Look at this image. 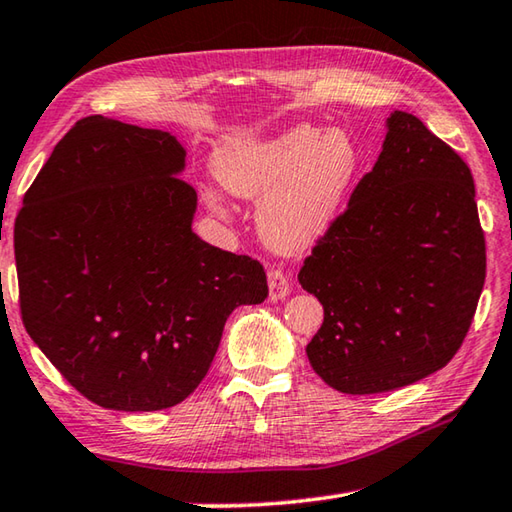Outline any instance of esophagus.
Segmentation results:
<instances>
[{
	"instance_id": "34e87169",
	"label": "esophagus",
	"mask_w": 512,
	"mask_h": 512,
	"mask_svg": "<svg viewBox=\"0 0 512 512\" xmlns=\"http://www.w3.org/2000/svg\"><path fill=\"white\" fill-rule=\"evenodd\" d=\"M288 295V280L282 271H277V268H271L268 271V297H271L273 302L277 300H284Z\"/></svg>"
}]
</instances>
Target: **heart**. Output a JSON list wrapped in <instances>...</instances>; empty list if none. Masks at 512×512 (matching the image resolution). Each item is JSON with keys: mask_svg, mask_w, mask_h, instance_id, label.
<instances>
[{"mask_svg": "<svg viewBox=\"0 0 512 512\" xmlns=\"http://www.w3.org/2000/svg\"><path fill=\"white\" fill-rule=\"evenodd\" d=\"M360 163L358 141L345 129L300 123L262 141H221L212 172L232 197L262 201L259 235L273 250L297 255L338 224Z\"/></svg>", "mask_w": 512, "mask_h": 512, "instance_id": "heart-1", "label": "heart"}]
</instances>
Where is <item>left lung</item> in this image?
Wrapping results in <instances>:
<instances>
[{"mask_svg": "<svg viewBox=\"0 0 512 512\" xmlns=\"http://www.w3.org/2000/svg\"><path fill=\"white\" fill-rule=\"evenodd\" d=\"M385 127L374 170L297 275L324 309L306 356L342 394L389 392L448 365L486 280L470 167L407 111Z\"/></svg>", "mask_w": 512, "mask_h": 512, "instance_id": "8db88e82", "label": "left lung"}]
</instances>
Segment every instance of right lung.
I'll return each instance as SVG.
<instances>
[{
  "instance_id": "obj_1",
  "label": "right lung",
  "mask_w": 512,
  "mask_h": 512,
  "mask_svg": "<svg viewBox=\"0 0 512 512\" xmlns=\"http://www.w3.org/2000/svg\"><path fill=\"white\" fill-rule=\"evenodd\" d=\"M185 147L163 129L78 120L15 219L29 336L82 396L156 412L206 378L228 315L266 300L264 268L192 232Z\"/></svg>"
}]
</instances>
